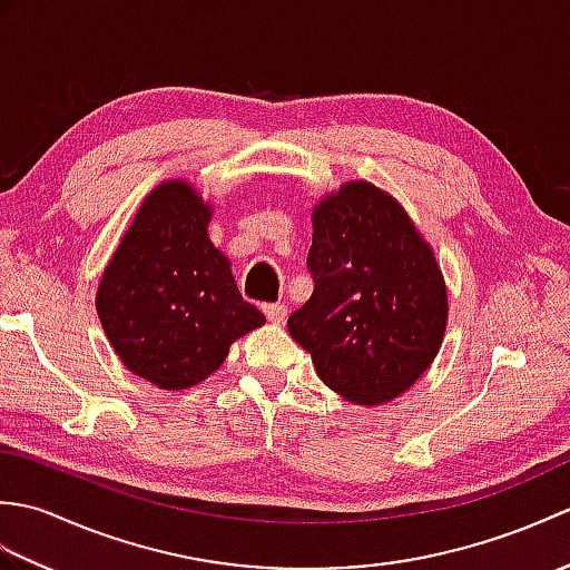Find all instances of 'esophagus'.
I'll use <instances>...</instances> for the list:
<instances>
[{
    "label": "esophagus",
    "mask_w": 570,
    "mask_h": 570,
    "mask_svg": "<svg viewBox=\"0 0 570 570\" xmlns=\"http://www.w3.org/2000/svg\"><path fill=\"white\" fill-rule=\"evenodd\" d=\"M264 316L269 318L274 325H282L288 316V308L284 304H266L264 306Z\"/></svg>",
    "instance_id": "esophagus-1"
}]
</instances>
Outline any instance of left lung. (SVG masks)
Masks as SVG:
<instances>
[{"label":"left lung","instance_id":"1","mask_svg":"<svg viewBox=\"0 0 570 570\" xmlns=\"http://www.w3.org/2000/svg\"><path fill=\"white\" fill-rule=\"evenodd\" d=\"M311 298L288 316L318 377L380 406L419 382L445 335L448 292L431 245L390 193L347 180L313 205Z\"/></svg>","mask_w":570,"mask_h":570}]
</instances>
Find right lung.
Segmentation results:
<instances>
[{
	"mask_svg": "<svg viewBox=\"0 0 570 570\" xmlns=\"http://www.w3.org/2000/svg\"><path fill=\"white\" fill-rule=\"evenodd\" d=\"M210 217L196 186L164 180L139 205L98 284L107 341L129 372L159 390L208 380L229 345L266 321L210 242Z\"/></svg>",
	"mask_w": 570,
	"mask_h": 570,
	"instance_id": "obj_1",
	"label": "right lung"
}]
</instances>
